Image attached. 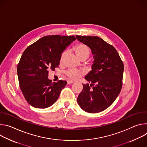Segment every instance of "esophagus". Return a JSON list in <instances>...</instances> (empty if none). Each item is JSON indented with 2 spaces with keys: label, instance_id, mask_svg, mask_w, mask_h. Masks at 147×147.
Listing matches in <instances>:
<instances>
[{
  "label": "esophagus",
  "instance_id": "obj_1",
  "mask_svg": "<svg viewBox=\"0 0 147 147\" xmlns=\"http://www.w3.org/2000/svg\"><path fill=\"white\" fill-rule=\"evenodd\" d=\"M74 83V81L72 80H67V84H70Z\"/></svg>",
  "mask_w": 147,
  "mask_h": 147
}]
</instances>
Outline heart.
Wrapping results in <instances>:
<instances>
[{
	"label": "heart",
	"mask_w": 147,
	"mask_h": 147,
	"mask_svg": "<svg viewBox=\"0 0 147 147\" xmlns=\"http://www.w3.org/2000/svg\"><path fill=\"white\" fill-rule=\"evenodd\" d=\"M74 49L77 56L80 59L83 57H86L87 59L90 55L89 48L84 44L80 43L76 45ZM65 56L66 52H63L60 56V62L63 60V59L65 58ZM66 74L68 77L72 80H77L81 76L82 73L80 71H77L74 69H69L66 72Z\"/></svg>",
	"instance_id": "1"
}]
</instances>
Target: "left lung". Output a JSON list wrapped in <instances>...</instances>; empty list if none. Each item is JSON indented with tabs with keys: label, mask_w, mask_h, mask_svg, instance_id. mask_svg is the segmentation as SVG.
I'll return each instance as SVG.
<instances>
[{
	"label": "left lung",
	"mask_w": 147,
	"mask_h": 147,
	"mask_svg": "<svg viewBox=\"0 0 147 147\" xmlns=\"http://www.w3.org/2000/svg\"><path fill=\"white\" fill-rule=\"evenodd\" d=\"M76 38L91 49L94 59L92 70L85 77L91 84H82L77 102L86 112L98 113L110 107L120 92L123 63L116 49L102 38L79 35Z\"/></svg>",
	"instance_id": "8db88e82"
}]
</instances>
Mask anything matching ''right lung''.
Instances as JSON below:
<instances>
[{"instance_id":"obj_1","label":"right lung","mask_w":147,"mask_h":147,"mask_svg":"<svg viewBox=\"0 0 147 147\" xmlns=\"http://www.w3.org/2000/svg\"><path fill=\"white\" fill-rule=\"evenodd\" d=\"M76 39L73 35L45 36L24 51L17 71L20 88L30 105L44 109L57 100L67 81L52 82L48 70L58 67L62 52Z\"/></svg>"}]
</instances>
